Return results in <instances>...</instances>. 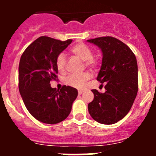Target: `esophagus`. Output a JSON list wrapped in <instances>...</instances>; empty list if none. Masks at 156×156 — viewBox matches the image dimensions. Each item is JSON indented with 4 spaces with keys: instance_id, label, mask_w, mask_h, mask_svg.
I'll list each match as a JSON object with an SVG mask.
<instances>
[{
    "instance_id": "34e87169",
    "label": "esophagus",
    "mask_w": 156,
    "mask_h": 156,
    "mask_svg": "<svg viewBox=\"0 0 156 156\" xmlns=\"http://www.w3.org/2000/svg\"><path fill=\"white\" fill-rule=\"evenodd\" d=\"M81 94H83V91L82 90H78V94H79V95H81Z\"/></svg>"
}]
</instances>
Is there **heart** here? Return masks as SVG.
<instances>
[{
  "instance_id": "1",
  "label": "heart",
  "mask_w": 156,
  "mask_h": 156,
  "mask_svg": "<svg viewBox=\"0 0 156 156\" xmlns=\"http://www.w3.org/2000/svg\"><path fill=\"white\" fill-rule=\"evenodd\" d=\"M70 53L81 61H84V65L90 69H94L97 65V62L93 56L91 49L83 43H78L70 48ZM66 58L63 53H59L56 59V66L61 73L66 70ZM90 77L89 72H84L81 75H70L66 78V84L73 87L81 88L84 86Z\"/></svg>"
}]
</instances>
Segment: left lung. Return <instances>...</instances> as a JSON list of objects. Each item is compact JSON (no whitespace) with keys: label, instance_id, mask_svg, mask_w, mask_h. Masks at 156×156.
I'll list each match as a JSON object with an SVG mask.
<instances>
[{"label":"left lung","instance_id":"8db88e82","mask_svg":"<svg viewBox=\"0 0 156 156\" xmlns=\"http://www.w3.org/2000/svg\"><path fill=\"white\" fill-rule=\"evenodd\" d=\"M87 41L103 53L102 66L97 80L105 83L106 92L92 90L94 98L88 104L91 117L100 124L112 125L128 113L138 91L136 56L125 44L113 37H100Z\"/></svg>","mask_w":156,"mask_h":156}]
</instances>
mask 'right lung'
I'll list each match as a JSON object with an SVG mask.
<instances>
[{"label":"right lung","instance_id":"right-lung-1","mask_svg":"<svg viewBox=\"0 0 156 156\" xmlns=\"http://www.w3.org/2000/svg\"><path fill=\"white\" fill-rule=\"evenodd\" d=\"M46 36L36 39L26 49L19 65V90L30 114L45 124L59 123L72 110L78 90L63 85L60 90L52 88L58 69L56 59L72 43Z\"/></svg>","mask_w":156,"mask_h":156}]
</instances>
